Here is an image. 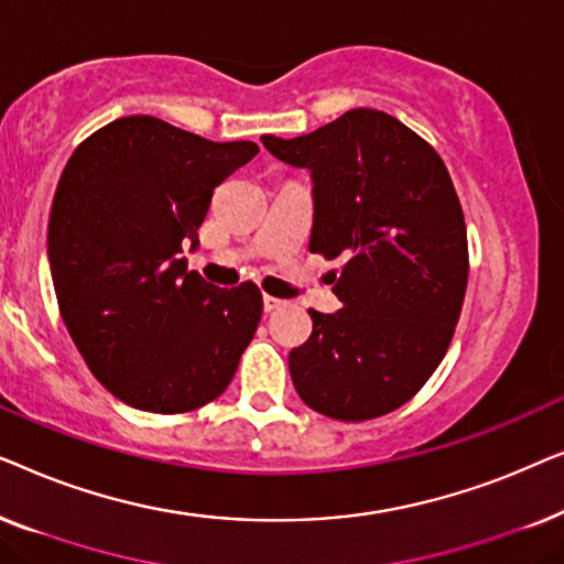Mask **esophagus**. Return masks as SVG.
<instances>
[{
  "label": "esophagus",
  "instance_id": "1",
  "mask_svg": "<svg viewBox=\"0 0 564 564\" xmlns=\"http://www.w3.org/2000/svg\"><path fill=\"white\" fill-rule=\"evenodd\" d=\"M282 305H284V300H280V297H272V295H264V311H267V313L280 311Z\"/></svg>",
  "mask_w": 564,
  "mask_h": 564
}]
</instances>
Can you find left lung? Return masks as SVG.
Here are the masks:
<instances>
[{
    "label": "left lung",
    "instance_id": "obj_1",
    "mask_svg": "<svg viewBox=\"0 0 564 564\" xmlns=\"http://www.w3.org/2000/svg\"><path fill=\"white\" fill-rule=\"evenodd\" d=\"M261 143L313 174L311 251L346 259L341 311H307L313 334L290 351L292 384L328 419H380L442 365L465 303L467 226L452 176L434 145L367 107Z\"/></svg>",
    "mask_w": 564,
    "mask_h": 564
}]
</instances>
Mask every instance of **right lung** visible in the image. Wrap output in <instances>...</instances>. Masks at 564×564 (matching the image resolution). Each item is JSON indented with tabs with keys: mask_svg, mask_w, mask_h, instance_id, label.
Segmentation results:
<instances>
[{
	"mask_svg": "<svg viewBox=\"0 0 564 564\" xmlns=\"http://www.w3.org/2000/svg\"><path fill=\"white\" fill-rule=\"evenodd\" d=\"M257 153L130 115L68 159L48 218L53 288L89 372L126 405L189 413L234 380L261 290L213 288L187 272L182 246H197L215 187Z\"/></svg>",
	"mask_w": 564,
	"mask_h": 564,
	"instance_id": "1",
	"label": "right lung"
}]
</instances>
